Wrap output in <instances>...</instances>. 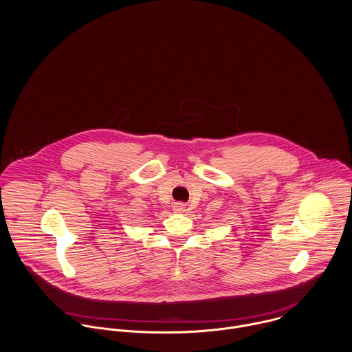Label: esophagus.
I'll list each match as a JSON object with an SVG mask.
<instances>
[{"mask_svg":"<svg viewBox=\"0 0 352 352\" xmlns=\"http://www.w3.org/2000/svg\"><path fill=\"white\" fill-rule=\"evenodd\" d=\"M173 210H175L176 213H183V212L186 210V205H184V204H175Z\"/></svg>","mask_w":352,"mask_h":352,"instance_id":"esophagus-1","label":"esophagus"}]
</instances>
